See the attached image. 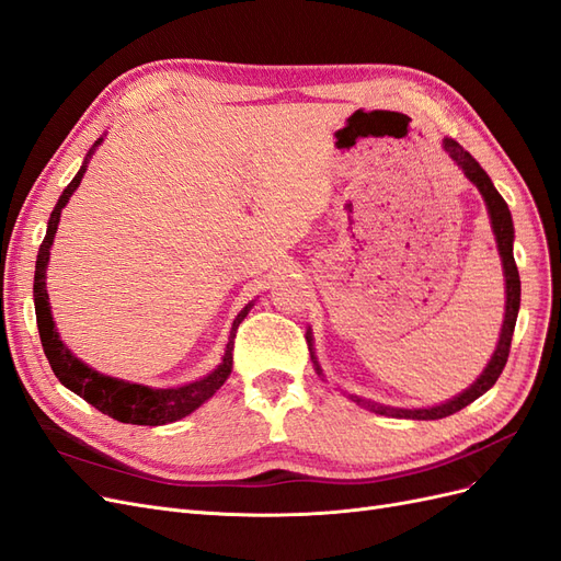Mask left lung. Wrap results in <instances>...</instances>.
Wrapping results in <instances>:
<instances>
[{"label": "left lung", "mask_w": 561, "mask_h": 561, "mask_svg": "<svg viewBox=\"0 0 561 561\" xmlns=\"http://www.w3.org/2000/svg\"><path fill=\"white\" fill-rule=\"evenodd\" d=\"M443 147L449 154V159L461 168L463 175L478 186L484 203H486V213L491 219V229H494L496 236V245H499V254H501V262H503V276H505V318H503V325H501V334H499V344L494 355H491V360L486 363V367L482 369V375L474 379V383H470L463 393L454 396L447 402H439L433 407H419V410H402V407H388L375 400H367L360 396H351L348 398L365 407V410L381 414V416H393V419H416V421H435V419H445L449 414H456L458 410H463L470 402L478 400L480 396H484L486 390L496 383V379L501 377V371L507 363V353H511V342H513V332H515V322H517V313H519V295H522V287H519V274H517V264H515V254H513V241H515V227H513V215L511 208H507V203L503 201V196L496 192L494 182L484 173V168L470 157V151H466L461 145L451 138L443 140ZM307 342H309V351H311V360L318 375L325 379L322 375V369L318 365L316 358V351H313V334L311 330L307 332Z\"/></svg>", "instance_id": "left-lung-1"}]
</instances>
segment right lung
<instances>
[{
	"mask_svg": "<svg viewBox=\"0 0 561 561\" xmlns=\"http://www.w3.org/2000/svg\"><path fill=\"white\" fill-rule=\"evenodd\" d=\"M100 142H103V138H98L95 145L89 149V154H87V159H83L79 173L72 178L70 184L65 186V192L60 194L54 213H50V217H48L46 236L39 245L37 268H35L37 328H39L42 346H44V353L48 358V365L65 388H70L72 393H77L79 398L93 404L95 410H100L103 414L122 421V423H133V426H163V423H173L178 419H184L186 414H192L194 410H198V407L206 400H210L217 390L222 388V383L229 379L231 365H233L231 351H233L236 330H239L243 318L254 307V301H248L243 311L233 318L222 363H219L210 371V375H206L203 379H196L192 383H184L178 388H151V386L133 383L126 379L100 375L98 369L79 360L77 355L60 342V334L56 330V320H54V316H50V304H48V293H46V268H48V257H50V245H54V239H56L60 213L67 203H70V196L77 192V186L81 184V178H83V173H87L89 161Z\"/></svg>",
	"mask_w": 561,
	"mask_h": 561,
	"instance_id": "obj_1",
	"label": "right lung"
}]
</instances>
